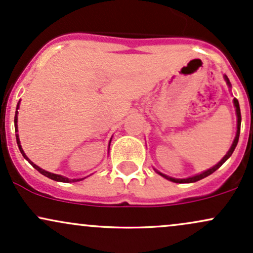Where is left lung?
I'll use <instances>...</instances> for the list:
<instances>
[{"mask_svg": "<svg viewBox=\"0 0 253 253\" xmlns=\"http://www.w3.org/2000/svg\"><path fill=\"white\" fill-rule=\"evenodd\" d=\"M225 80H226V82H227V84H228V86H231V84H229V80H228V78H227V76H225ZM233 101H234V106H235V109H237V116H238V130H237V135H235V138H234V141H233V144H232L231 149L228 150V153H227V154L225 155V157H223V159H222V160L220 161V163H218L217 165H215V166H214V167H211V169H209L208 171H206V172L201 173V174L194 175V177L186 178V179H175V178H171V177H169V175L164 174V173H160V172H159V171H157V169H155V172H158L159 174H160V175H163V177L166 178V179H169V180H171V181H174V183H179V184H181V183H195V181H197V180H201V179H203V178L208 177V175H211V173H214L215 171H216L217 169H220V167L222 166L223 164H225V161L227 160V159H228L229 157H231L232 154H233V152H234L235 147H237V144H238V141H239V134H240V123H241L240 107H239V103H238V100H237V99L234 98V100H233Z\"/></svg>", "mask_w": 253, "mask_h": 253, "instance_id": "obj_1", "label": "left lung"}]
</instances>
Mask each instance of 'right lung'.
I'll return each instance as SVG.
<instances>
[{"label": "right lung", "mask_w": 253, "mask_h": 253, "mask_svg": "<svg viewBox=\"0 0 253 253\" xmlns=\"http://www.w3.org/2000/svg\"><path fill=\"white\" fill-rule=\"evenodd\" d=\"M18 109H19V104H18V106H16L15 117H14V124H15V132H18V124H16V123H18ZM15 136H16V142H18V147H19L20 152H21L22 157H24L25 159H26V160L28 161V163H30L31 165H32V166L35 167V169H37V171H38V172H41L42 175H45V177L50 178V179H52V180H56V181H62V183H74V181H79V180H82V179H84V178H82V179H69V178L62 177V175L55 174V173H50V172H47V171H44V169H42L41 167H38V166H37L36 164H33L32 161H31L30 159H28V158L26 157V154H25V153H24V150H22V148H21V144H20L19 135H18V134H15Z\"/></svg>", "instance_id": "1"}]
</instances>
